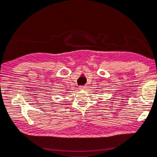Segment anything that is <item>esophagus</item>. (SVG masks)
<instances>
[{
  "instance_id": "34e87169",
  "label": "esophagus",
  "mask_w": 157,
  "mask_h": 157,
  "mask_svg": "<svg viewBox=\"0 0 157 157\" xmlns=\"http://www.w3.org/2000/svg\"><path fill=\"white\" fill-rule=\"evenodd\" d=\"M86 86H79V88H80V90H84L86 88Z\"/></svg>"
}]
</instances>
